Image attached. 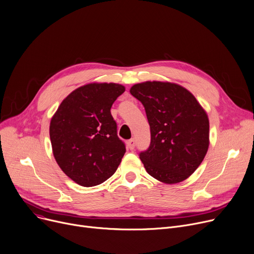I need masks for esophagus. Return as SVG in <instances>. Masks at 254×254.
<instances>
[{
	"mask_svg": "<svg viewBox=\"0 0 254 254\" xmlns=\"http://www.w3.org/2000/svg\"><path fill=\"white\" fill-rule=\"evenodd\" d=\"M135 146H136V141H135V139H130V140L127 141V147H128L130 150L134 149Z\"/></svg>",
	"mask_w": 254,
	"mask_h": 254,
	"instance_id": "obj_1",
	"label": "esophagus"
}]
</instances>
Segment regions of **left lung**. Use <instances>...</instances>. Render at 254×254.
Wrapping results in <instances>:
<instances>
[{
	"instance_id": "8db88e82",
	"label": "left lung",
	"mask_w": 254,
	"mask_h": 254,
	"mask_svg": "<svg viewBox=\"0 0 254 254\" xmlns=\"http://www.w3.org/2000/svg\"><path fill=\"white\" fill-rule=\"evenodd\" d=\"M129 92L143 104L150 126V146L140 153L146 171L167 184L188 179L209 147V118L203 107L190 91L172 82L146 81Z\"/></svg>"
}]
</instances>
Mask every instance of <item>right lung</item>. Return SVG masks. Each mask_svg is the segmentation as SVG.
<instances>
[{"label":"right lung","mask_w":254,"mask_h":254,"mask_svg":"<svg viewBox=\"0 0 254 254\" xmlns=\"http://www.w3.org/2000/svg\"><path fill=\"white\" fill-rule=\"evenodd\" d=\"M126 88L117 83H88L73 90L52 116V152L64 174L90 188L109 179L126 153L110 109Z\"/></svg>","instance_id":"1"}]
</instances>
